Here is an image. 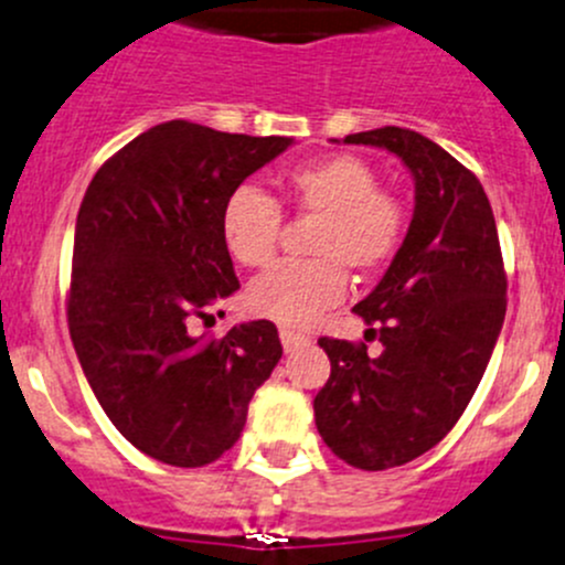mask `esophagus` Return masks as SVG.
I'll return each instance as SVG.
<instances>
[{"label":"esophagus","instance_id":"1","mask_svg":"<svg viewBox=\"0 0 565 565\" xmlns=\"http://www.w3.org/2000/svg\"><path fill=\"white\" fill-rule=\"evenodd\" d=\"M281 344H284V352H295L300 350V347L311 344V339L303 333H295V330H281Z\"/></svg>","mask_w":565,"mask_h":565}]
</instances>
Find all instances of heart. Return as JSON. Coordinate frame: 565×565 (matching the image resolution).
<instances>
[{
    "label": "heart",
    "mask_w": 565,
    "mask_h": 565,
    "mask_svg": "<svg viewBox=\"0 0 565 565\" xmlns=\"http://www.w3.org/2000/svg\"><path fill=\"white\" fill-rule=\"evenodd\" d=\"M284 193L300 213L317 215L309 262H278L246 289L250 315L309 328L322 311L341 303L347 270H380L402 241L404 213L391 193L380 191L377 174L355 156H330L284 174ZM281 232V207L254 185L230 193L221 210L226 250L241 265L270 262Z\"/></svg>",
    "instance_id": "1"
}]
</instances>
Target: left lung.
<instances>
[{
	"label": "left lung",
	"mask_w": 565,
	"mask_h": 565,
	"mask_svg": "<svg viewBox=\"0 0 565 565\" xmlns=\"http://www.w3.org/2000/svg\"><path fill=\"white\" fill-rule=\"evenodd\" d=\"M388 150L415 182L409 230L355 306L383 352L319 339L330 380L315 398L324 446L358 470H388L435 448L481 383L505 319L498 226L481 182L407 128L344 136Z\"/></svg>",
	"instance_id": "obj_1"
}]
</instances>
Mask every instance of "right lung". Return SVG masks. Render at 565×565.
I'll use <instances>...</instances> for the list:
<instances>
[{
	"instance_id": "add662e5",
	"label": "right lung",
	"mask_w": 565,
	"mask_h": 565,
	"mask_svg": "<svg viewBox=\"0 0 565 565\" xmlns=\"http://www.w3.org/2000/svg\"><path fill=\"white\" fill-rule=\"evenodd\" d=\"M292 145L172 119L108 158L84 193L67 300L73 347L108 420L163 465L202 467L230 451L281 358L267 319L224 339L193 335L191 319H210L241 289L221 235L224 202Z\"/></svg>"
}]
</instances>
